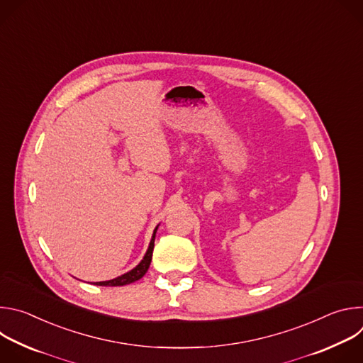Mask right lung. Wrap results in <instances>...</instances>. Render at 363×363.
Listing matches in <instances>:
<instances>
[{
	"mask_svg": "<svg viewBox=\"0 0 363 363\" xmlns=\"http://www.w3.org/2000/svg\"><path fill=\"white\" fill-rule=\"evenodd\" d=\"M157 230H158V225L157 228L153 230V234H152V238H150V242H149V247H147V251L145 254V257L142 258V262L135 267L132 269L130 272L113 279V280H108V281H99V283H94L96 286H125V284H130L139 279H142L149 266H150V262H152V252H153V245H155V234H157Z\"/></svg>",
	"mask_w": 363,
	"mask_h": 363,
	"instance_id": "right-lung-1",
	"label": "right lung"
}]
</instances>
